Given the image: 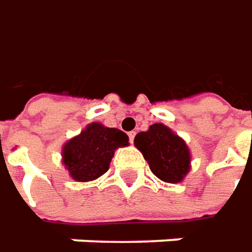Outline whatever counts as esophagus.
Listing matches in <instances>:
<instances>
[{
    "instance_id": "1",
    "label": "esophagus",
    "mask_w": 252,
    "mask_h": 252,
    "mask_svg": "<svg viewBox=\"0 0 252 252\" xmlns=\"http://www.w3.org/2000/svg\"><path fill=\"white\" fill-rule=\"evenodd\" d=\"M128 136H129V142H131V143L134 142V138H135V132H134V131L128 132Z\"/></svg>"
}]
</instances>
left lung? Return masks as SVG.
<instances>
[{
	"label": "left lung",
	"mask_w": 252,
	"mask_h": 252,
	"mask_svg": "<svg viewBox=\"0 0 252 252\" xmlns=\"http://www.w3.org/2000/svg\"><path fill=\"white\" fill-rule=\"evenodd\" d=\"M134 143L153 174L164 183H181L191 170V152L186 141L161 123L136 134Z\"/></svg>",
	"instance_id": "obj_1"
}]
</instances>
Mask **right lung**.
Returning <instances> with one entry per match:
<instances>
[{
	"mask_svg": "<svg viewBox=\"0 0 252 252\" xmlns=\"http://www.w3.org/2000/svg\"><path fill=\"white\" fill-rule=\"evenodd\" d=\"M128 135L117 128L91 123L63 146V164L72 180L93 181L109 170L110 161L118 148L128 146Z\"/></svg>",
	"mask_w": 252,
	"mask_h": 252,
	"instance_id": "1",
	"label": "right lung"
}]
</instances>
